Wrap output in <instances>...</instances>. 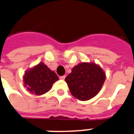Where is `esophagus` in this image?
<instances>
[{
	"mask_svg": "<svg viewBox=\"0 0 134 134\" xmlns=\"http://www.w3.org/2000/svg\"><path fill=\"white\" fill-rule=\"evenodd\" d=\"M65 77H66V76H65V75H64V76H60V79H61V80H64V79H65Z\"/></svg>",
	"mask_w": 134,
	"mask_h": 134,
	"instance_id": "esophagus-1",
	"label": "esophagus"
}]
</instances>
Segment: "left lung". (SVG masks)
Masks as SVG:
<instances>
[{"label": "left lung", "instance_id": "1", "mask_svg": "<svg viewBox=\"0 0 134 134\" xmlns=\"http://www.w3.org/2000/svg\"><path fill=\"white\" fill-rule=\"evenodd\" d=\"M105 78V73L100 66L93 63H82L72 68L65 81L73 96L85 101L98 93Z\"/></svg>", "mask_w": 134, "mask_h": 134}]
</instances>
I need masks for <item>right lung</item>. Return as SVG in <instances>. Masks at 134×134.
<instances>
[{
    "label": "right lung",
    "instance_id": "add662e5",
    "mask_svg": "<svg viewBox=\"0 0 134 134\" xmlns=\"http://www.w3.org/2000/svg\"><path fill=\"white\" fill-rule=\"evenodd\" d=\"M57 74L49 69L43 63H40L33 68L25 71L24 86L33 94L40 96L49 91L58 81Z\"/></svg>",
    "mask_w": 134,
    "mask_h": 134
}]
</instances>
